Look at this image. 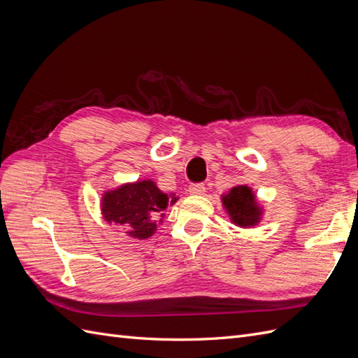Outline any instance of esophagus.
<instances>
[{"label": "esophagus", "instance_id": "obj_1", "mask_svg": "<svg viewBox=\"0 0 358 358\" xmlns=\"http://www.w3.org/2000/svg\"><path fill=\"white\" fill-rule=\"evenodd\" d=\"M188 191L191 196H203L206 191V187L203 185V183H192V185H189Z\"/></svg>", "mask_w": 358, "mask_h": 358}]
</instances>
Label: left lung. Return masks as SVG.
I'll list each match as a JSON object with an SVG mask.
<instances>
[{"label": "left lung", "instance_id": "obj_1", "mask_svg": "<svg viewBox=\"0 0 358 358\" xmlns=\"http://www.w3.org/2000/svg\"><path fill=\"white\" fill-rule=\"evenodd\" d=\"M225 213L230 221L241 229H251L263 220V208L259 206L252 188L248 185L233 187L221 197Z\"/></svg>", "mask_w": 358, "mask_h": 358}]
</instances>
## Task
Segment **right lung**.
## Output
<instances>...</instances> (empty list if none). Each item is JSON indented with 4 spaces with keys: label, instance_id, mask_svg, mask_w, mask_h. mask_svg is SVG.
Listing matches in <instances>:
<instances>
[{
    "label": "right lung",
    "instance_id": "obj_1",
    "mask_svg": "<svg viewBox=\"0 0 358 358\" xmlns=\"http://www.w3.org/2000/svg\"><path fill=\"white\" fill-rule=\"evenodd\" d=\"M178 199L176 194L162 192L154 180L143 179L107 189L100 206L106 222L121 225L125 234L143 241L155 234L162 212Z\"/></svg>",
    "mask_w": 358,
    "mask_h": 358
}]
</instances>
